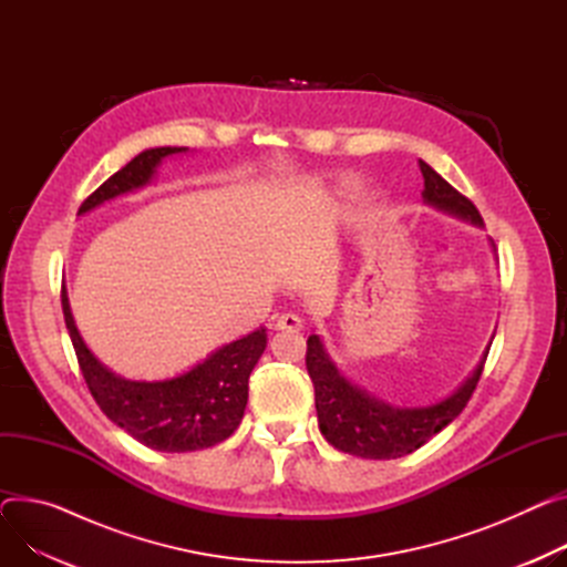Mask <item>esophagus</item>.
I'll return each mask as SVG.
<instances>
[{"mask_svg":"<svg viewBox=\"0 0 567 567\" xmlns=\"http://www.w3.org/2000/svg\"><path fill=\"white\" fill-rule=\"evenodd\" d=\"M275 327L279 329V331H301V320L295 316V313H284V316H279L277 318V322H275Z\"/></svg>","mask_w":567,"mask_h":567,"instance_id":"obj_1","label":"esophagus"}]
</instances>
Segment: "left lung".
Returning a JSON list of instances; mask_svg holds the SVG:
<instances>
[{"instance_id":"1","label":"left lung","mask_w":567,"mask_h":567,"mask_svg":"<svg viewBox=\"0 0 567 567\" xmlns=\"http://www.w3.org/2000/svg\"><path fill=\"white\" fill-rule=\"evenodd\" d=\"M420 172L424 177L422 197L426 204L458 215L476 227L484 225L476 206L454 186H450L431 165L420 161ZM488 350L474 374L467 377L465 383L443 402L415 409H395L370 398L365 390L347 381L324 352L322 340L318 336H309L307 370L316 388L320 431L336 450L344 454L374 461L406 456L443 431L467 406L478 379H482Z\"/></svg>"}]
</instances>
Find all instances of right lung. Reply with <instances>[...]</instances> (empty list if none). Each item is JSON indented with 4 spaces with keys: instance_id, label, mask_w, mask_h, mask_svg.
<instances>
[{
    "instance_id": "right-lung-1",
    "label": "right lung",
    "mask_w": 567,
    "mask_h": 567,
    "mask_svg": "<svg viewBox=\"0 0 567 567\" xmlns=\"http://www.w3.org/2000/svg\"><path fill=\"white\" fill-rule=\"evenodd\" d=\"M188 147H154L128 161L79 208L95 206L147 186L163 158ZM65 327L70 331L81 374L109 420L152 450L195 452L213 447L238 429L247 406V381L264 354L268 336L260 327L240 340L223 344L193 370L165 381H128L104 368L85 347L74 324L68 290H61Z\"/></svg>"
}]
</instances>
